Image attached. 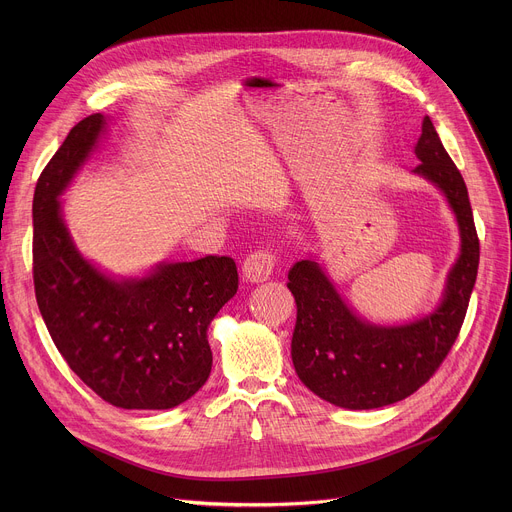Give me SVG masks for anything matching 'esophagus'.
I'll return each instance as SVG.
<instances>
[{
	"instance_id": "esophagus-1",
	"label": "esophagus",
	"mask_w": 512,
	"mask_h": 512,
	"mask_svg": "<svg viewBox=\"0 0 512 512\" xmlns=\"http://www.w3.org/2000/svg\"><path fill=\"white\" fill-rule=\"evenodd\" d=\"M275 267V255L269 249L253 251L243 263V277L247 281H267Z\"/></svg>"
}]
</instances>
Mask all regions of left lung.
<instances>
[{
    "label": "left lung",
    "mask_w": 512,
    "mask_h": 512,
    "mask_svg": "<svg viewBox=\"0 0 512 512\" xmlns=\"http://www.w3.org/2000/svg\"><path fill=\"white\" fill-rule=\"evenodd\" d=\"M415 156L421 164L413 174L444 192L460 229V255L433 312L409 324L377 326L344 304L314 259L298 261L287 273L298 306L291 360L300 381L336 407L377 409L413 395L440 369L466 318L480 243L466 182L429 117L421 123Z\"/></svg>",
    "instance_id": "obj_1"
}]
</instances>
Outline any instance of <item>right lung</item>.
Segmentation results:
<instances>
[{
  "label": "right lung",
  "instance_id": "obj_1",
  "mask_svg": "<svg viewBox=\"0 0 512 512\" xmlns=\"http://www.w3.org/2000/svg\"><path fill=\"white\" fill-rule=\"evenodd\" d=\"M105 131L101 113L70 129L38 178L34 289L44 324L75 375L121 409H172L208 379V326L239 289L231 257L160 263L143 277H111L72 241L58 196Z\"/></svg>",
  "mask_w": 512,
  "mask_h": 512
}]
</instances>
